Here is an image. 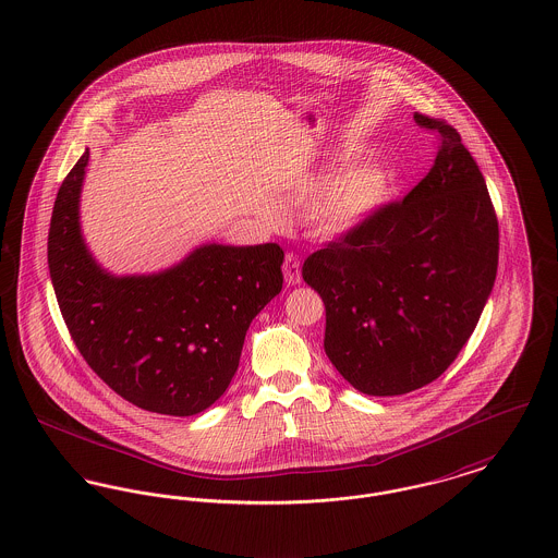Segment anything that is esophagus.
I'll return each mask as SVG.
<instances>
[{
    "mask_svg": "<svg viewBox=\"0 0 558 558\" xmlns=\"http://www.w3.org/2000/svg\"><path fill=\"white\" fill-rule=\"evenodd\" d=\"M282 271H284V280H287V284H300V257H298V255H293V253H287V255H284V263H282Z\"/></svg>",
    "mask_w": 558,
    "mask_h": 558,
    "instance_id": "34e87169",
    "label": "esophagus"
}]
</instances>
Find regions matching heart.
I'll return each mask as SVG.
<instances>
[{"label": "heart", "mask_w": 558, "mask_h": 558, "mask_svg": "<svg viewBox=\"0 0 558 558\" xmlns=\"http://www.w3.org/2000/svg\"><path fill=\"white\" fill-rule=\"evenodd\" d=\"M395 189V172L380 161L356 163L331 178L310 202L307 220L325 235H340L376 215Z\"/></svg>", "instance_id": "b5f03b06"}]
</instances>
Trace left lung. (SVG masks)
I'll return each instance as SVG.
<instances>
[{
    "mask_svg": "<svg viewBox=\"0 0 558 558\" xmlns=\"http://www.w3.org/2000/svg\"><path fill=\"white\" fill-rule=\"evenodd\" d=\"M414 121L439 137L429 173L301 269L325 303L329 361L376 397L416 390L450 367L499 263V222L472 153L446 121L421 112Z\"/></svg>",
    "mask_w": 558,
    "mask_h": 558,
    "instance_id": "obj_1",
    "label": "left lung"
}]
</instances>
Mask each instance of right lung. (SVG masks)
Returning <instances> with one entry per match:
<instances>
[{
    "label": "right lung",
    "instance_id": "1",
    "mask_svg": "<svg viewBox=\"0 0 558 558\" xmlns=\"http://www.w3.org/2000/svg\"><path fill=\"white\" fill-rule=\"evenodd\" d=\"M88 150L65 175L50 218L48 269L86 365L125 401L193 416L231 383L246 331L282 289L278 244L197 248L157 276L114 278L86 253L78 197Z\"/></svg>",
    "mask_w": 558,
    "mask_h": 558
}]
</instances>
